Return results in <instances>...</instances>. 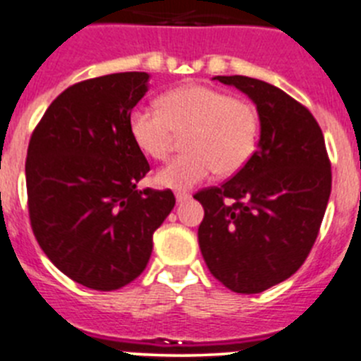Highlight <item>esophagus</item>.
<instances>
[{
    "instance_id": "34e87169",
    "label": "esophagus",
    "mask_w": 361,
    "mask_h": 361,
    "mask_svg": "<svg viewBox=\"0 0 361 361\" xmlns=\"http://www.w3.org/2000/svg\"><path fill=\"white\" fill-rule=\"evenodd\" d=\"M187 200H190V194H188V192H176V201L178 203H183V201H187Z\"/></svg>"
}]
</instances>
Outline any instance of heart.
Wrapping results in <instances>:
<instances>
[{
    "label": "heart",
    "instance_id": "b5f03b06",
    "mask_svg": "<svg viewBox=\"0 0 361 361\" xmlns=\"http://www.w3.org/2000/svg\"><path fill=\"white\" fill-rule=\"evenodd\" d=\"M128 128L135 146L153 160L171 153L176 133H185L187 153L173 158L157 174L158 185L187 190L217 171L238 173L258 146L257 109L242 97H231L207 85H183L160 97V109L137 106Z\"/></svg>",
    "mask_w": 361,
    "mask_h": 361
}]
</instances>
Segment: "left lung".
<instances>
[{
    "instance_id": "8db88e82",
    "label": "left lung",
    "mask_w": 361,
    "mask_h": 361,
    "mask_svg": "<svg viewBox=\"0 0 361 361\" xmlns=\"http://www.w3.org/2000/svg\"><path fill=\"white\" fill-rule=\"evenodd\" d=\"M215 80L255 101L262 131L244 169L194 194L204 208L197 238L215 279L237 294H258L308 258L331 194V161L305 104L262 80Z\"/></svg>"
}]
</instances>
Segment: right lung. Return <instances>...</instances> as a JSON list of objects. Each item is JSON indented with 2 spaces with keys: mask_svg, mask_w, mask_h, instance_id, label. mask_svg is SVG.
<instances>
[{
  "mask_svg": "<svg viewBox=\"0 0 361 361\" xmlns=\"http://www.w3.org/2000/svg\"><path fill=\"white\" fill-rule=\"evenodd\" d=\"M149 74L116 73L63 90L35 126L26 154L32 231L59 271L87 288L139 278L174 194L137 190L149 171L128 128Z\"/></svg>",
  "mask_w": 361,
  "mask_h": 361,
  "instance_id": "1",
  "label": "right lung"
}]
</instances>
